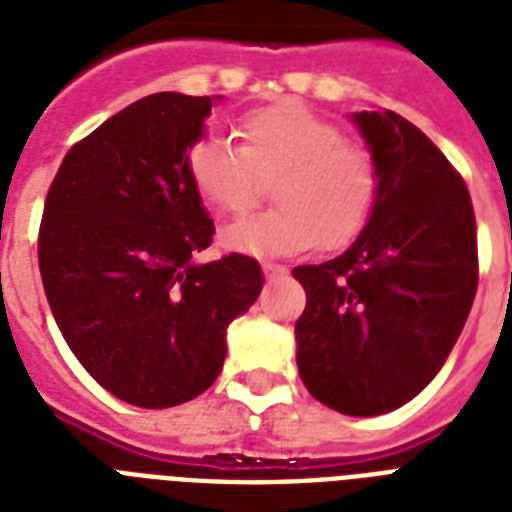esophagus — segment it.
<instances>
[{
	"instance_id": "obj_1",
	"label": "esophagus",
	"mask_w": 512,
	"mask_h": 512,
	"mask_svg": "<svg viewBox=\"0 0 512 512\" xmlns=\"http://www.w3.org/2000/svg\"><path fill=\"white\" fill-rule=\"evenodd\" d=\"M287 271L284 265L279 263H271V260H263V273H265V279H276V276H281V273Z\"/></svg>"
}]
</instances>
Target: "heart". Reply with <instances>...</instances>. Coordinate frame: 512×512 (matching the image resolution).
<instances>
[{
  "instance_id": "1",
  "label": "heart",
  "mask_w": 512,
  "mask_h": 512,
  "mask_svg": "<svg viewBox=\"0 0 512 512\" xmlns=\"http://www.w3.org/2000/svg\"><path fill=\"white\" fill-rule=\"evenodd\" d=\"M241 146L196 140L185 170L201 199L231 217L247 215L273 177L276 207L225 231L247 255H297L316 241L340 249L361 236L380 201V164L361 143L297 100L255 108L239 119Z\"/></svg>"
}]
</instances>
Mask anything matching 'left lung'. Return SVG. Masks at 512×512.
Masks as SVG:
<instances>
[{"instance_id": "8db88e82", "label": "left lung", "mask_w": 512, "mask_h": 512, "mask_svg": "<svg viewBox=\"0 0 512 512\" xmlns=\"http://www.w3.org/2000/svg\"><path fill=\"white\" fill-rule=\"evenodd\" d=\"M380 164V201L348 252L297 265L305 311L297 369L321 404L374 417L438 374L478 287L468 185L433 140L393 111L353 116Z\"/></svg>"}]
</instances>
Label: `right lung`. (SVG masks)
<instances>
[{"label": "right lung", "mask_w": 512, "mask_h": 512, "mask_svg": "<svg viewBox=\"0 0 512 512\" xmlns=\"http://www.w3.org/2000/svg\"><path fill=\"white\" fill-rule=\"evenodd\" d=\"M212 100L156 92L71 146L39 225V271L58 329L95 380L143 409L217 380L225 332L263 289L239 252L196 265L215 236L185 170Z\"/></svg>", "instance_id": "1"}]
</instances>
